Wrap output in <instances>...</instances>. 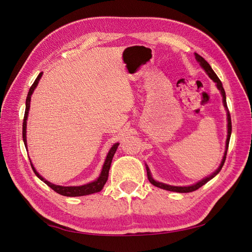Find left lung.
I'll return each instance as SVG.
<instances>
[{
  "label": "left lung",
  "mask_w": 252,
  "mask_h": 252,
  "mask_svg": "<svg viewBox=\"0 0 252 252\" xmlns=\"http://www.w3.org/2000/svg\"><path fill=\"white\" fill-rule=\"evenodd\" d=\"M194 57H195V60L197 61V63L200 64V66L203 68V69L205 70V72L208 74V77L216 83V85L218 87V89L220 90V94H222L223 96V104H224V107L227 111V140H226V147H225V152H224V156H223V158H222V162H220L219 168L215 171L212 172L210 175H208V177L204 178L203 180L199 181L197 183H195V184L193 185H190V186H172V185H168V184H165V183H161V182H158L156 181L154 178H152V175L150 173V170L148 168V166L145 164V166H146V170H147V177H148V180L149 182L151 183L152 185H155L158 188L161 189H165V190H168V191H173V192H181V193H186V192H192L194 191V190L199 189L200 187H202L203 185H205L206 183L209 182L211 179H213L216 177V175L220 171V169H222V167L225 163V159H226V155H227V150H228V145H229V140H230V135H231V118H230V113H229V110H228V107H227V103H226V94H225V90L223 88V85H222V82L220 81V79L218 78V75L216 74V72L212 70L211 66L207 63V61H205V59H203L200 55H197V53H194Z\"/></svg>",
  "instance_id": "obj_1"
}]
</instances>
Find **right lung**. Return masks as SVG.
Returning <instances> with one entry per match:
<instances>
[{
	"label": "right lung",
	"mask_w": 252,
	"mask_h": 252,
	"mask_svg": "<svg viewBox=\"0 0 252 252\" xmlns=\"http://www.w3.org/2000/svg\"><path fill=\"white\" fill-rule=\"evenodd\" d=\"M43 72H41L37 78L35 79V81L33 82L32 86L30 87L29 93L27 94V98H26V108H25V114H24V122H23V141H24L25 147L27 148V139H26V128H27V118H28V112H29V108H30V100H32V95L33 94L34 89L36 88L37 84H39L40 79L42 78ZM120 145V143H116L112 145V147L110 148V150L108 151L107 157L105 158L104 165L102 167V170L98 178L93 182L88 183V184L85 185H81V186H60V185H56L52 184V183L48 182L47 180H45L42 175L35 170V168L33 167L32 161H30V164H32V170L35 173V175L39 178L41 181H43L45 184H47L51 189L55 190V191L59 194H62L65 196H82V195H88V194H93L95 192H100L101 190L103 189L104 185L106 184V182L108 180V173H109V169H110V165L112 162V158L114 154L118 149V146ZM30 159V158H29Z\"/></svg>",
	"instance_id": "right-lung-1"
}]
</instances>
